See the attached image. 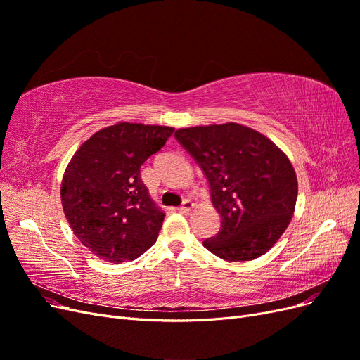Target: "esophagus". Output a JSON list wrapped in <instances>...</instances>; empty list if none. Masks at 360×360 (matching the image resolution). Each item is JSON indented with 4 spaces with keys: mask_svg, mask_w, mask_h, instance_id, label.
Here are the masks:
<instances>
[{
    "mask_svg": "<svg viewBox=\"0 0 360 360\" xmlns=\"http://www.w3.org/2000/svg\"><path fill=\"white\" fill-rule=\"evenodd\" d=\"M192 207H193V202H192L191 200H184V201L181 202V205L179 207V210H180L181 213H189V212L192 210Z\"/></svg>",
    "mask_w": 360,
    "mask_h": 360,
    "instance_id": "esophagus-1",
    "label": "esophagus"
}]
</instances>
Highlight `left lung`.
<instances>
[{"label": "left lung", "instance_id": "1", "mask_svg": "<svg viewBox=\"0 0 360 360\" xmlns=\"http://www.w3.org/2000/svg\"><path fill=\"white\" fill-rule=\"evenodd\" d=\"M174 135L209 180L222 219L204 248L225 261L266 254L287 230L297 200V177L284 151L237 123L179 129Z\"/></svg>", "mask_w": 360, "mask_h": 360}]
</instances>
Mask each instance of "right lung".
Masks as SVG:
<instances>
[{
  "instance_id": "right-lung-1",
  "label": "right lung",
  "mask_w": 360,
  "mask_h": 360,
  "mask_svg": "<svg viewBox=\"0 0 360 360\" xmlns=\"http://www.w3.org/2000/svg\"><path fill=\"white\" fill-rule=\"evenodd\" d=\"M174 129L122 122L78 148L64 171L61 202L73 234L110 263L134 261L155 245L163 213L141 180V165Z\"/></svg>"
}]
</instances>
